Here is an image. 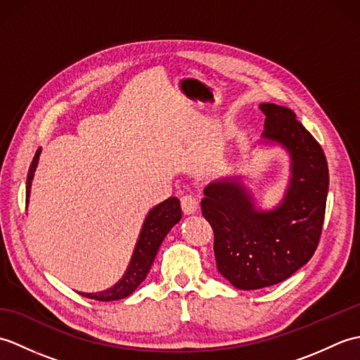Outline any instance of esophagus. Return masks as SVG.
Segmentation results:
<instances>
[{
    "mask_svg": "<svg viewBox=\"0 0 360 360\" xmlns=\"http://www.w3.org/2000/svg\"><path fill=\"white\" fill-rule=\"evenodd\" d=\"M181 207L186 215H192L198 210V198L195 195H186L181 198Z\"/></svg>",
    "mask_w": 360,
    "mask_h": 360,
    "instance_id": "1",
    "label": "esophagus"
}]
</instances>
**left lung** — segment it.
Returning <instances> with one entry per match:
<instances>
[{"mask_svg": "<svg viewBox=\"0 0 360 360\" xmlns=\"http://www.w3.org/2000/svg\"><path fill=\"white\" fill-rule=\"evenodd\" d=\"M263 139L289 151L290 179L274 210H258L238 176L204 188L202 217L213 229L217 267L243 290L289 278L314 255L322 235L330 174L325 153L292 110L262 103Z\"/></svg>", "mask_w": 360, "mask_h": 360, "instance_id": "1", "label": "left lung"}]
</instances>
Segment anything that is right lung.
Returning <instances> with one entry per match:
<instances>
[{"instance_id": "add662e5", "label": "right lung", "mask_w": 360, "mask_h": 360, "mask_svg": "<svg viewBox=\"0 0 360 360\" xmlns=\"http://www.w3.org/2000/svg\"><path fill=\"white\" fill-rule=\"evenodd\" d=\"M40 148L37 150L35 156L32 159V164L29 167L27 181H26V202H29V193L30 186H32L34 173L38 164V158H40ZM181 205L178 198H168L164 202L158 204L156 207H153L147 218L143 221L142 231L139 235V240L136 243V248L133 252V257L129 259V264L127 267L125 274L122 275V278L110 289H105L102 292H80L83 297L93 298V300L98 302H112L125 298L129 294H133L136 288L147 277L150 272V267L155 262V257L158 250L162 244L165 235L172 231V227L181 219Z\"/></svg>"}]
</instances>
